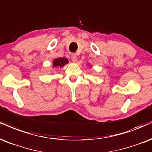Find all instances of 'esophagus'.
Returning <instances> with one entry per match:
<instances>
[{
  "instance_id": "34e87169",
  "label": "esophagus",
  "mask_w": 152,
  "mask_h": 152,
  "mask_svg": "<svg viewBox=\"0 0 152 152\" xmlns=\"http://www.w3.org/2000/svg\"><path fill=\"white\" fill-rule=\"evenodd\" d=\"M71 58L73 62H76V60H77V56H76V55L75 54H71Z\"/></svg>"
}]
</instances>
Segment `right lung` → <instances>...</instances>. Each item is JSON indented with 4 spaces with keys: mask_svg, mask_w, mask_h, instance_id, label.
<instances>
[{
    "mask_svg": "<svg viewBox=\"0 0 152 152\" xmlns=\"http://www.w3.org/2000/svg\"><path fill=\"white\" fill-rule=\"evenodd\" d=\"M68 64V59L66 58H56V59L54 60L53 61V66L54 67H56V66H59V67H63L65 64Z\"/></svg>",
    "mask_w": 152,
    "mask_h": 152,
    "instance_id": "obj_1",
    "label": "right lung"
}]
</instances>
